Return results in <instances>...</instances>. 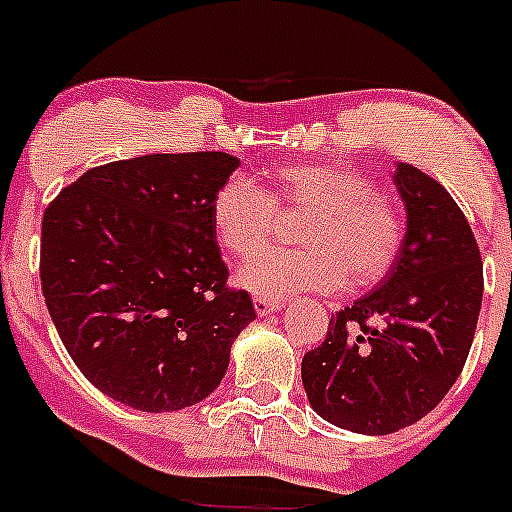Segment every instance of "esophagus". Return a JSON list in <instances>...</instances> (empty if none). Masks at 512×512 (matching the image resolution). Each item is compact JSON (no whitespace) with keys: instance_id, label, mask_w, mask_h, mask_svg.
Wrapping results in <instances>:
<instances>
[{"instance_id":"34e87169","label":"esophagus","mask_w":512,"mask_h":512,"mask_svg":"<svg viewBox=\"0 0 512 512\" xmlns=\"http://www.w3.org/2000/svg\"><path fill=\"white\" fill-rule=\"evenodd\" d=\"M284 307V302L281 299H266V297H253V309H256V314H269V312H276V309Z\"/></svg>"}]
</instances>
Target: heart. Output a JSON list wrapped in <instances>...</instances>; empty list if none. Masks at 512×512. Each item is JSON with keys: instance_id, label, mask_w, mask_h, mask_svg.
Wrapping results in <instances>:
<instances>
[{"instance_id": "1", "label": "heart", "mask_w": 512, "mask_h": 512, "mask_svg": "<svg viewBox=\"0 0 512 512\" xmlns=\"http://www.w3.org/2000/svg\"><path fill=\"white\" fill-rule=\"evenodd\" d=\"M276 215H304L302 251H271L238 274V284L266 299L330 294L345 284L368 289L396 266L406 238L401 208L345 162H294L264 172V185L228 180L215 192L210 225L233 259L264 251Z\"/></svg>"}]
</instances>
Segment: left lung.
<instances>
[{
  "label": "left lung",
  "mask_w": 512,
  "mask_h": 512,
  "mask_svg": "<svg viewBox=\"0 0 512 512\" xmlns=\"http://www.w3.org/2000/svg\"><path fill=\"white\" fill-rule=\"evenodd\" d=\"M406 238L391 274L340 309L302 358L312 409L358 434H393L424 419L464 368L482 304V259L454 198L414 164L393 175Z\"/></svg>",
  "instance_id": "8db88e82"
}]
</instances>
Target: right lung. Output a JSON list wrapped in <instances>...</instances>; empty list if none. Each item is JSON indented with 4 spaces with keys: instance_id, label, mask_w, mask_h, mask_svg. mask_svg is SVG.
Here are the masks:
<instances>
[{
    "instance_id": "right-lung-1",
    "label": "right lung",
    "mask_w": 512,
    "mask_h": 512,
    "mask_svg": "<svg viewBox=\"0 0 512 512\" xmlns=\"http://www.w3.org/2000/svg\"><path fill=\"white\" fill-rule=\"evenodd\" d=\"M238 164L225 152L119 159L45 208L42 297L73 363L114 401L149 414L203 401L256 320L210 225Z\"/></svg>"
}]
</instances>
